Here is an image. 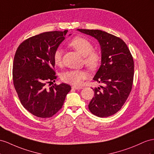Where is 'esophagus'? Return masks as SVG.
<instances>
[{"label": "esophagus", "mask_w": 154, "mask_h": 154, "mask_svg": "<svg viewBox=\"0 0 154 154\" xmlns=\"http://www.w3.org/2000/svg\"><path fill=\"white\" fill-rule=\"evenodd\" d=\"M72 88L73 89H75V90H81L82 88V87H80V86H72Z\"/></svg>", "instance_id": "esophagus-1"}]
</instances>
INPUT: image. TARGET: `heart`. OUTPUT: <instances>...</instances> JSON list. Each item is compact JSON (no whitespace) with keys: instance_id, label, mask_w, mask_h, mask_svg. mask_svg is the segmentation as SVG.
I'll list each match as a JSON object with an SVG mask.
<instances>
[{"instance_id":"obj_1","label":"heart","mask_w":154,"mask_h":154,"mask_svg":"<svg viewBox=\"0 0 154 154\" xmlns=\"http://www.w3.org/2000/svg\"><path fill=\"white\" fill-rule=\"evenodd\" d=\"M69 46L76 50L84 57V64L90 70H95L99 66L101 56L99 53L94 51L92 43L88 39L82 37H75L69 43ZM53 61L57 66H60L62 63V50L58 48L53 53ZM86 73L84 70H69L61 75V79L66 83L74 86H79L86 78Z\"/></svg>"}]
</instances>
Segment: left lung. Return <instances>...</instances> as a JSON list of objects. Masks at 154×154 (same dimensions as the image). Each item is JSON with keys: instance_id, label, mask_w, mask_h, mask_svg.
I'll list each match as a JSON object with an SVG mask.
<instances>
[{"instance_id": "1", "label": "left lung", "mask_w": 154, "mask_h": 154, "mask_svg": "<svg viewBox=\"0 0 154 154\" xmlns=\"http://www.w3.org/2000/svg\"><path fill=\"white\" fill-rule=\"evenodd\" d=\"M97 39L101 49V65L94 81L103 83L93 89L94 97L88 105L90 111L101 118L120 111L131 91L134 61L125 43L100 30L77 29Z\"/></svg>"}]
</instances>
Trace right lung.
<instances>
[{
  "mask_svg": "<svg viewBox=\"0 0 154 154\" xmlns=\"http://www.w3.org/2000/svg\"><path fill=\"white\" fill-rule=\"evenodd\" d=\"M68 30L39 34L23 41L15 52L13 64V82L22 105L33 115L51 118L64 105L71 86L55 82L53 53L64 39Z\"/></svg>",
  "mask_w": 154,
  "mask_h": 154,
  "instance_id": "1",
  "label": "right lung"
}]
</instances>
